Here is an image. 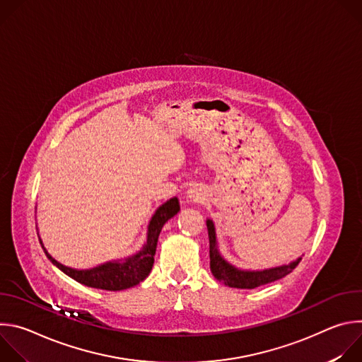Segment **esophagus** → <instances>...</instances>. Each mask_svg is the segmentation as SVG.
<instances>
[{"label":"esophagus","mask_w":362,"mask_h":362,"mask_svg":"<svg viewBox=\"0 0 362 362\" xmlns=\"http://www.w3.org/2000/svg\"><path fill=\"white\" fill-rule=\"evenodd\" d=\"M187 196L190 197V200L199 202V200L203 199V192H202V189H199V187H190L189 192H187Z\"/></svg>","instance_id":"esophagus-1"}]
</instances>
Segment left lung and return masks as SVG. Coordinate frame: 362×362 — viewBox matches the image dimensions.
I'll use <instances>...</instances> for the list:
<instances>
[{
	"instance_id": "8db88e82",
	"label": "left lung",
	"mask_w": 362,
	"mask_h": 362,
	"mask_svg": "<svg viewBox=\"0 0 362 362\" xmlns=\"http://www.w3.org/2000/svg\"><path fill=\"white\" fill-rule=\"evenodd\" d=\"M209 233V255H211V272L214 276L223 282L230 288H240V289H253L261 285L271 284L278 281L288 274H291L296 265L300 262L302 257H298L296 261L291 262L289 265H282L276 268H269L264 271H242L230 265L228 261L223 259V256L218 250V239L215 232V225L211 219L206 221Z\"/></svg>"
}]
</instances>
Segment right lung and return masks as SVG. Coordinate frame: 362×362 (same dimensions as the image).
Segmentation results:
<instances>
[{
	"mask_svg": "<svg viewBox=\"0 0 362 362\" xmlns=\"http://www.w3.org/2000/svg\"><path fill=\"white\" fill-rule=\"evenodd\" d=\"M179 211H180V204L177 197H172L170 200L163 203L156 211V214L153 215L147 228L146 243L140 252H137L130 257H126L124 261L106 262L91 269L78 271V269L64 267L47 252L41 239H40V243L42 245V249L47 257L53 262V265H56L60 271H63L66 275H69L74 281L97 289L122 291V289H127L139 285L141 281H144L148 276L154 264V253H156L160 230L163 225L169 219H172Z\"/></svg>",
	"mask_w": 362,
	"mask_h": 362,
	"instance_id": "right-lung-1",
	"label": "right lung"
}]
</instances>
